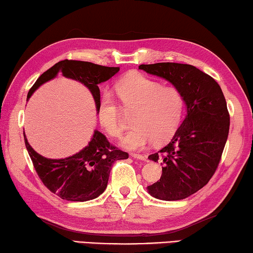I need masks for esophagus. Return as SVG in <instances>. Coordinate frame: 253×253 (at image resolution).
<instances>
[{
    "label": "esophagus",
    "mask_w": 253,
    "mask_h": 253,
    "mask_svg": "<svg viewBox=\"0 0 253 253\" xmlns=\"http://www.w3.org/2000/svg\"><path fill=\"white\" fill-rule=\"evenodd\" d=\"M132 158L134 159H138V160H143V161H147V157L142 156V154H136V153H132L131 154Z\"/></svg>",
    "instance_id": "1"
}]
</instances>
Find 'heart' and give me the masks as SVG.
Segmentation results:
<instances>
[{
	"instance_id": "1",
	"label": "heart",
	"mask_w": 253,
	"mask_h": 253,
	"mask_svg": "<svg viewBox=\"0 0 253 253\" xmlns=\"http://www.w3.org/2000/svg\"><path fill=\"white\" fill-rule=\"evenodd\" d=\"M120 103L126 112H132L133 127L122 139L129 151H140L154 141L169 140L180 126L184 112V97L175 86H163L152 78L132 72L115 84ZM101 126L109 135L118 138L123 131L121 108L110 93L102 94L96 109Z\"/></svg>"
}]
</instances>
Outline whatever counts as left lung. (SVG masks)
<instances>
[{
	"label": "left lung",
	"instance_id": "1",
	"mask_svg": "<svg viewBox=\"0 0 253 253\" xmlns=\"http://www.w3.org/2000/svg\"><path fill=\"white\" fill-rule=\"evenodd\" d=\"M140 70L171 82L182 92L187 115L170 142L149 156L161 162L162 175L149 193L167 201L182 200L209 182L227 142L230 115L215 80L190 64H141Z\"/></svg>",
	"mask_w": 253,
	"mask_h": 253
}]
</instances>
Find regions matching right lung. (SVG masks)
<instances>
[{
  "label": "right lung",
  "instance_id": "add662e5",
  "mask_svg": "<svg viewBox=\"0 0 253 253\" xmlns=\"http://www.w3.org/2000/svg\"><path fill=\"white\" fill-rule=\"evenodd\" d=\"M119 70V66L110 68L85 61H60L40 75L30 88L28 99L40 85L60 74L83 83L91 91L97 109L100 101L97 84L112 78ZM24 142L40 180L52 193L68 201L82 202L99 197L108 185L113 163L129 158L127 152L111 144L106 136L99 131H94L87 147L72 157L59 160L40 156L30 147L25 135Z\"/></svg>",
  "mask_w": 253,
  "mask_h": 253
}]
</instances>
